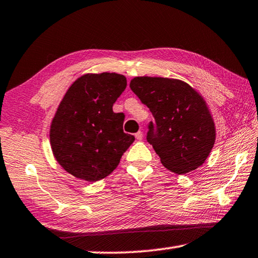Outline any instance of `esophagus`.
I'll return each instance as SVG.
<instances>
[{
	"label": "esophagus",
	"instance_id": "34e87169",
	"mask_svg": "<svg viewBox=\"0 0 258 258\" xmlns=\"http://www.w3.org/2000/svg\"><path fill=\"white\" fill-rule=\"evenodd\" d=\"M135 138H137V140H139V141H141L142 138H143V134H142V132H138V133H135Z\"/></svg>",
	"mask_w": 258,
	"mask_h": 258
}]
</instances>
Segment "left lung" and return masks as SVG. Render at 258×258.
Wrapping results in <instances>:
<instances>
[{
    "label": "left lung",
    "mask_w": 258,
    "mask_h": 258,
    "mask_svg": "<svg viewBox=\"0 0 258 258\" xmlns=\"http://www.w3.org/2000/svg\"><path fill=\"white\" fill-rule=\"evenodd\" d=\"M130 87L154 116L147 141L161 164L176 174L202 166L215 142V126L199 93L184 82L164 77H135Z\"/></svg>",
    "instance_id": "left-lung-1"
}]
</instances>
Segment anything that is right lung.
<instances>
[{"mask_svg":"<svg viewBox=\"0 0 258 258\" xmlns=\"http://www.w3.org/2000/svg\"><path fill=\"white\" fill-rule=\"evenodd\" d=\"M127 85L115 73L86 74L69 87L51 124L52 151L64 171L97 182L119 164L134 137L124 133L123 112L112 106Z\"/></svg>","mask_w":258,"mask_h":258,"instance_id":"add662e5","label":"right lung"}]
</instances>
